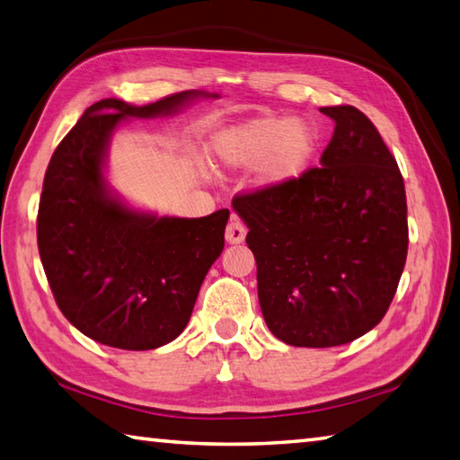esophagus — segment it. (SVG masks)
Here are the masks:
<instances>
[{"label": "esophagus", "instance_id": "1", "mask_svg": "<svg viewBox=\"0 0 460 460\" xmlns=\"http://www.w3.org/2000/svg\"><path fill=\"white\" fill-rule=\"evenodd\" d=\"M245 235H247L245 225L239 221V217L233 215L231 219H229L227 229H225V239H227V243H231V245L241 243V241L245 239Z\"/></svg>", "mask_w": 460, "mask_h": 460}]
</instances>
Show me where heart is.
<instances>
[{"label": "heart", "mask_w": 460, "mask_h": 460, "mask_svg": "<svg viewBox=\"0 0 460 460\" xmlns=\"http://www.w3.org/2000/svg\"><path fill=\"white\" fill-rule=\"evenodd\" d=\"M317 146L314 124L288 116H259L231 127L215 140V153L227 166H257V182L283 187L302 177Z\"/></svg>", "instance_id": "1"}]
</instances>
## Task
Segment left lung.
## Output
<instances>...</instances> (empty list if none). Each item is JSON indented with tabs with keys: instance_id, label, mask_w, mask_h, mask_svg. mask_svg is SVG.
Segmentation results:
<instances>
[{
	"instance_id": "1",
	"label": "left lung",
	"mask_w": 460,
	"mask_h": 460,
	"mask_svg": "<svg viewBox=\"0 0 460 460\" xmlns=\"http://www.w3.org/2000/svg\"><path fill=\"white\" fill-rule=\"evenodd\" d=\"M336 122L322 166L233 199L257 261L267 328L299 348H332L378 325L408 253L404 181L372 120L354 106Z\"/></svg>"
}]
</instances>
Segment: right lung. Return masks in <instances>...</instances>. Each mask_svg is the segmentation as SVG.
<instances>
[{
  "label": "right lung",
  "instance_id": "add662e5",
  "mask_svg": "<svg viewBox=\"0 0 460 460\" xmlns=\"http://www.w3.org/2000/svg\"><path fill=\"white\" fill-rule=\"evenodd\" d=\"M201 94L187 90L145 106L100 100L49 158L38 208L41 265L66 320L104 346L155 349L172 341L223 252L229 208L158 219L116 201L102 174L116 124L172 114Z\"/></svg>",
  "mask_w": 460,
  "mask_h": 460
}]
</instances>
